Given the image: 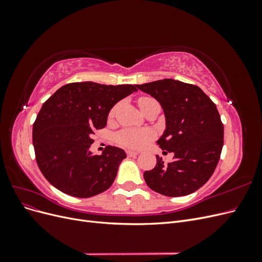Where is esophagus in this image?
I'll list each match as a JSON object with an SVG mask.
<instances>
[{
	"label": "esophagus",
	"instance_id": "esophagus-1",
	"mask_svg": "<svg viewBox=\"0 0 262 262\" xmlns=\"http://www.w3.org/2000/svg\"><path fill=\"white\" fill-rule=\"evenodd\" d=\"M126 155H128L129 157H136L139 155V153L134 152V150H126Z\"/></svg>",
	"mask_w": 262,
	"mask_h": 262
}]
</instances>
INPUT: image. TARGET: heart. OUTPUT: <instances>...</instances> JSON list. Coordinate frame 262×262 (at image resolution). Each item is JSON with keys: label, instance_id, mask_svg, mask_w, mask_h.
Returning <instances> with one entry per match:
<instances>
[{"label": "heart", "instance_id": "b5f03b06", "mask_svg": "<svg viewBox=\"0 0 262 262\" xmlns=\"http://www.w3.org/2000/svg\"><path fill=\"white\" fill-rule=\"evenodd\" d=\"M153 100L150 97H141L139 99L140 107H143L147 101ZM116 113V107L112 109L109 116L113 117ZM153 138V132L148 129H124L116 136V141L118 144H120L126 148L131 149H140L144 147L150 139Z\"/></svg>", "mask_w": 262, "mask_h": 262}]
</instances>
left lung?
<instances>
[{"label": "left lung", "mask_w": 262, "mask_h": 262, "mask_svg": "<svg viewBox=\"0 0 262 262\" xmlns=\"http://www.w3.org/2000/svg\"><path fill=\"white\" fill-rule=\"evenodd\" d=\"M136 86L162 105L166 130L157 144L175 154L168 164L156 156L155 167L143 175L146 185L167 196L194 192L213 175L224 143L215 104L200 87L171 78Z\"/></svg>", "instance_id": "8db88e82"}]
</instances>
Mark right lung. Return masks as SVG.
I'll use <instances>...</instances> for the list:
<instances>
[{
    "label": "right lung",
    "mask_w": 262,
    "mask_h": 262,
    "mask_svg": "<svg viewBox=\"0 0 262 262\" xmlns=\"http://www.w3.org/2000/svg\"><path fill=\"white\" fill-rule=\"evenodd\" d=\"M138 91L136 85L70 83L47 99L33 125L38 167L60 191L76 198L104 192L125 158L122 148L108 145L92 154L95 131L104 129L119 100Z\"/></svg>",
    "instance_id": "1"
}]
</instances>
